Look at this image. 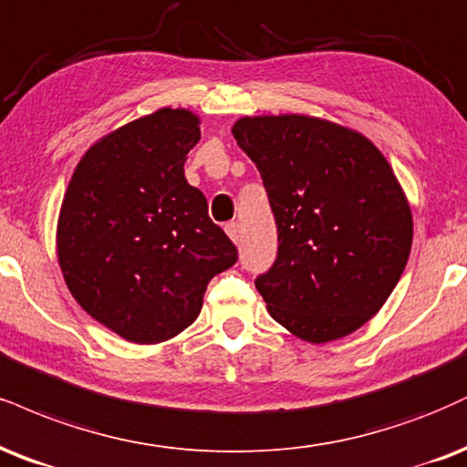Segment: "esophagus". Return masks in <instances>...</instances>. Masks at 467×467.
<instances>
[{"mask_svg":"<svg viewBox=\"0 0 467 467\" xmlns=\"http://www.w3.org/2000/svg\"><path fill=\"white\" fill-rule=\"evenodd\" d=\"M226 233H228V237L233 239V244H241V226L237 222H230L228 226H226Z\"/></svg>","mask_w":467,"mask_h":467,"instance_id":"esophagus-1","label":"esophagus"}]
</instances>
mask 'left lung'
Returning <instances> with one entry per match:
<instances>
[{
	"mask_svg": "<svg viewBox=\"0 0 467 467\" xmlns=\"http://www.w3.org/2000/svg\"><path fill=\"white\" fill-rule=\"evenodd\" d=\"M233 134L276 217V263L254 280L269 316L308 344L355 333L391 296L413 244L411 206L383 151L296 112L241 117Z\"/></svg>",
	"mask_w": 467,
	"mask_h": 467,
	"instance_id": "obj_1",
	"label": "left lung"
}]
</instances>
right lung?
I'll return each mask as SVG.
<instances>
[{
    "mask_svg": "<svg viewBox=\"0 0 467 467\" xmlns=\"http://www.w3.org/2000/svg\"><path fill=\"white\" fill-rule=\"evenodd\" d=\"M200 117L159 109L104 134L73 170L56 226L71 296L132 344H161L200 316L209 280L237 248L184 178Z\"/></svg>",
    "mask_w": 467,
    "mask_h": 467,
    "instance_id": "obj_1",
    "label": "right lung"
}]
</instances>
